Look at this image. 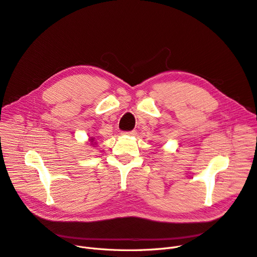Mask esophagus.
Here are the masks:
<instances>
[{"label": "esophagus", "instance_id": "34e87169", "mask_svg": "<svg viewBox=\"0 0 257 257\" xmlns=\"http://www.w3.org/2000/svg\"><path fill=\"white\" fill-rule=\"evenodd\" d=\"M123 134H126V135H135V131H128V132H123Z\"/></svg>", "mask_w": 257, "mask_h": 257}]
</instances>
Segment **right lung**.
Returning a JSON list of instances; mask_svg holds the SVG:
<instances>
[{
    "instance_id": "right-lung-1",
    "label": "right lung",
    "mask_w": 257,
    "mask_h": 257,
    "mask_svg": "<svg viewBox=\"0 0 257 257\" xmlns=\"http://www.w3.org/2000/svg\"><path fill=\"white\" fill-rule=\"evenodd\" d=\"M91 141H92V143H94V139H91ZM96 144V143H95Z\"/></svg>"
}]
</instances>
